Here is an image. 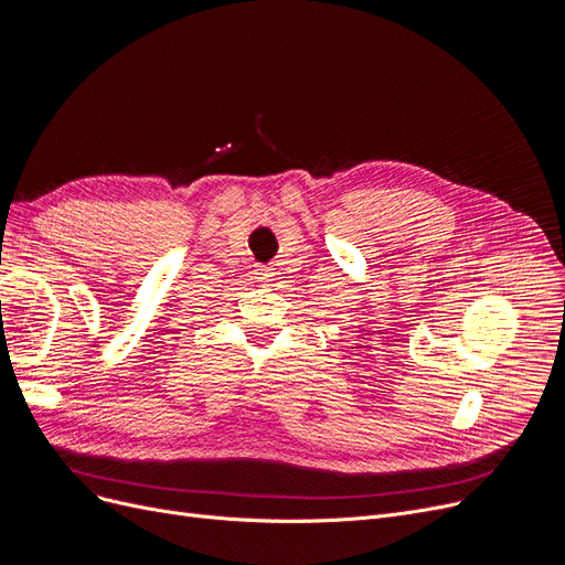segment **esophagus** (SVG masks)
Here are the masks:
<instances>
[{"mask_svg":"<svg viewBox=\"0 0 565 565\" xmlns=\"http://www.w3.org/2000/svg\"><path fill=\"white\" fill-rule=\"evenodd\" d=\"M256 279H258V281H263V284L271 281V269H267V267H258V269H256Z\"/></svg>","mask_w":565,"mask_h":565,"instance_id":"34e87169","label":"esophagus"}]
</instances>
